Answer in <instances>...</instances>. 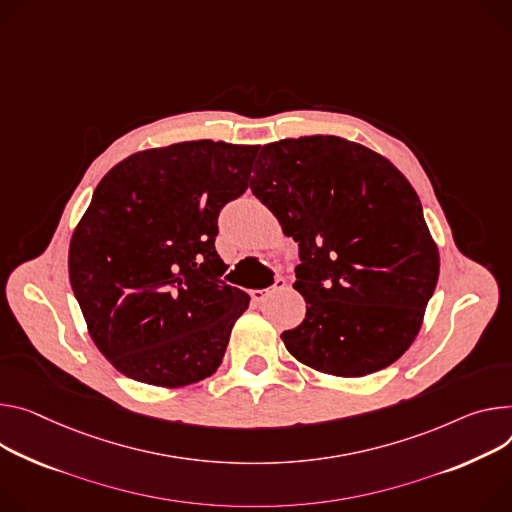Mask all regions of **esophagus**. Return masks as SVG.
I'll list each match as a JSON object with an SVG mask.
<instances>
[{
	"label": "esophagus",
	"instance_id": "esophagus-1",
	"mask_svg": "<svg viewBox=\"0 0 512 512\" xmlns=\"http://www.w3.org/2000/svg\"><path fill=\"white\" fill-rule=\"evenodd\" d=\"M286 286H288V284H286L284 277H277L273 286H269V288H265V290H253V292H251V298H253L255 302H263L269 294H273V292H280V290H284Z\"/></svg>",
	"mask_w": 512,
	"mask_h": 512
}]
</instances>
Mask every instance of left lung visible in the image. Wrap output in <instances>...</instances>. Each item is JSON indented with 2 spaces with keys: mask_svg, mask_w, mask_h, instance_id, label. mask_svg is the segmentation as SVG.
I'll return each mask as SVG.
<instances>
[{
  "mask_svg": "<svg viewBox=\"0 0 512 512\" xmlns=\"http://www.w3.org/2000/svg\"><path fill=\"white\" fill-rule=\"evenodd\" d=\"M253 194L298 243L294 288L306 316L286 349L322 374L361 378L414 341L439 277V251L408 179L341 136L265 145Z\"/></svg>",
  "mask_w": 512,
  "mask_h": 512,
  "instance_id": "left-lung-1",
  "label": "left lung"
}]
</instances>
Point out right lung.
<instances>
[{"label":"right lung","instance_id":"1","mask_svg":"<svg viewBox=\"0 0 512 512\" xmlns=\"http://www.w3.org/2000/svg\"><path fill=\"white\" fill-rule=\"evenodd\" d=\"M257 145L177 143L112 167L79 220L69 280L102 355L143 384L212 376L249 296L224 284L218 214L249 188Z\"/></svg>","mask_w":512,"mask_h":512}]
</instances>
